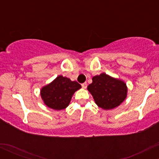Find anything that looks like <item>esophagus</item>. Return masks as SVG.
Here are the masks:
<instances>
[{"label": "esophagus", "mask_w": 159, "mask_h": 159, "mask_svg": "<svg viewBox=\"0 0 159 159\" xmlns=\"http://www.w3.org/2000/svg\"><path fill=\"white\" fill-rule=\"evenodd\" d=\"M81 86H82V88L86 89V88H87V83H84V84H82Z\"/></svg>", "instance_id": "obj_1"}]
</instances>
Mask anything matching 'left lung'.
<instances>
[{
    "instance_id": "obj_1",
    "label": "left lung",
    "mask_w": 159,
    "mask_h": 159,
    "mask_svg": "<svg viewBox=\"0 0 159 159\" xmlns=\"http://www.w3.org/2000/svg\"><path fill=\"white\" fill-rule=\"evenodd\" d=\"M87 90L93 97L96 105L104 110H111L123 102L127 96L126 84L105 73L92 78Z\"/></svg>"
}]
</instances>
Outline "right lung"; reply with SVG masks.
Wrapping results in <instances>:
<instances>
[{"label":"right lung","instance_id":"right-lung-1","mask_svg":"<svg viewBox=\"0 0 159 159\" xmlns=\"http://www.w3.org/2000/svg\"><path fill=\"white\" fill-rule=\"evenodd\" d=\"M81 88V84L77 81H72L68 78L59 75L42 87L40 95L47 107L60 111L68 107L75 92Z\"/></svg>","mask_w":159,"mask_h":159}]
</instances>
